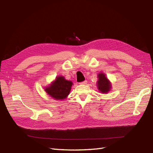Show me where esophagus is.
I'll return each instance as SVG.
<instances>
[{"label":"esophagus","instance_id":"1","mask_svg":"<svg viewBox=\"0 0 153 153\" xmlns=\"http://www.w3.org/2000/svg\"><path fill=\"white\" fill-rule=\"evenodd\" d=\"M87 83V80H85V81H83V82H80V84H81V85H86Z\"/></svg>","mask_w":153,"mask_h":153}]
</instances>
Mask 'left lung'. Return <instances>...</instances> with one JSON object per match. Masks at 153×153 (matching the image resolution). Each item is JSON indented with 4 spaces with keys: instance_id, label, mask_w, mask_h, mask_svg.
I'll use <instances>...</instances> for the list:
<instances>
[{
    "instance_id": "obj_1",
    "label": "left lung",
    "mask_w": 153,
    "mask_h": 153,
    "mask_svg": "<svg viewBox=\"0 0 153 153\" xmlns=\"http://www.w3.org/2000/svg\"><path fill=\"white\" fill-rule=\"evenodd\" d=\"M99 80L98 81V89L103 93L108 92L110 89V84L107 78L103 73H100L98 75Z\"/></svg>"
}]
</instances>
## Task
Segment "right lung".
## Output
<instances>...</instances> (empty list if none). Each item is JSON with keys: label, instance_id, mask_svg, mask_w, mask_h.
I'll return each instance as SVG.
<instances>
[{"label": "right lung", "instance_id": "right-lung-1", "mask_svg": "<svg viewBox=\"0 0 153 153\" xmlns=\"http://www.w3.org/2000/svg\"><path fill=\"white\" fill-rule=\"evenodd\" d=\"M71 81L66 80L63 76H58L52 85L45 89V91L53 98L56 100L65 99L71 90Z\"/></svg>", "mask_w": 153, "mask_h": 153}]
</instances>
